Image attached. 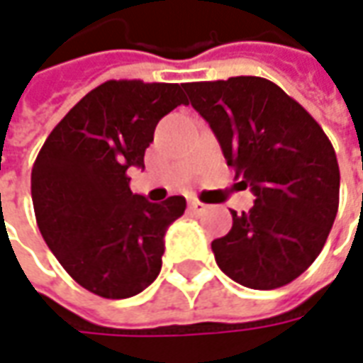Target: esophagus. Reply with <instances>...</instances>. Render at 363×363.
<instances>
[{"label": "esophagus", "instance_id": "34e87169", "mask_svg": "<svg viewBox=\"0 0 363 363\" xmlns=\"http://www.w3.org/2000/svg\"><path fill=\"white\" fill-rule=\"evenodd\" d=\"M189 208H190V210H192V212H194V213H202V212H206V208H208V206L202 204L200 200H190V202H189Z\"/></svg>", "mask_w": 363, "mask_h": 363}]
</instances>
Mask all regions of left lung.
<instances>
[{
  "label": "left lung",
  "instance_id": "left-lung-1",
  "mask_svg": "<svg viewBox=\"0 0 363 363\" xmlns=\"http://www.w3.org/2000/svg\"><path fill=\"white\" fill-rule=\"evenodd\" d=\"M229 167L255 206L212 241L221 272L251 289H274L311 267L338 212L340 171L323 128L264 77L184 83Z\"/></svg>",
  "mask_w": 363,
  "mask_h": 363
}]
</instances>
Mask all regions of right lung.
Here are the masks:
<instances>
[{"mask_svg":"<svg viewBox=\"0 0 363 363\" xmlns=\"http://www.w3.org/2000/svg\"><path fill=\"white\" fill-rule=\"evenodd\" d=\"M184 83L120 79L83 96L46 138L30 174L38 229L66 272L106 299L140 294L157 278L167 228L182 196L155 204L130 190L157 122L189 104Z\"/></svg>","mask_w":363,"mask_h":363,"instance_id":"obj_1","label":"right lung"}]
</instances>
